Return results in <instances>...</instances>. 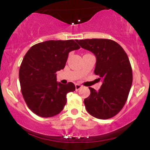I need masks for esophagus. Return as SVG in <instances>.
<instances>
[{"label": "esophagus", "instance_id": "34e87169", "mask_svg": "<svg viewBox=\"0 0 150 150\" xmlns=\"http://www.w3.org/2000/svg\"><path fill=\"white\" fill-rule=\"evenodd\" d=\"M82 87V86L80 85V84H76V85H75V89H76V91L79 90V89H80Z\"/></svg>", "mask_w": 150, "mask_h": 150}]
</instances>
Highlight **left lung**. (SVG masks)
Instances as JSON below:
<instances>
[{"label": "left lung", "mask_w": 150, "mask_h": 150, "mask_svg": "<svg viewBox=\"0 0 150 150\" xmlns=\"http://www.w3.org/2000/svg\"><path fill=\"white\" fill-rule=\"evenodd\" d=\"M82 49L95 55L94 74L102 85L98 91L89 87L90 95L84 100L87 112L99 119L111 118L126 102L131 88L132 72L126 53L118 43L111 39L77 40Z\"/></svg>", "instance_id": "left-lung-1"}]
</instances>
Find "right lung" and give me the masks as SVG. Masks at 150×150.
Listing matches in <instances>:
<instances>
[{"label": "right lung", "mask_w": 150, "mask_h": 150, "mask_svg": "<svg viewBox=\"0 0 150 150\" xmlns=\"http://www.w3.org/2000/svg\"><path fill=\"white\" fill-rule=\"evenodd\" d=\"M80 49L73 39L49 40L32 46L20 68L21 92L32 112L43 118L56 116L64 108L66 95L74 92L73 82L56 81V72L65 68L70 51Z\"/></svg>", "instance_id": "add662e5"}]
</instances>
